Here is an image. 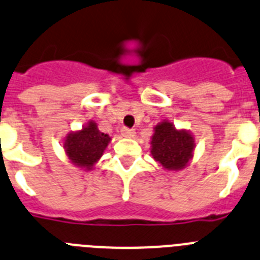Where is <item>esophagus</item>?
Segmentation results:
<instances>
[{
	"label": "esophagus",
	"mask_w": 260,
	"mask_h": 260,
	"mask_svg": "<svg viewBox=\"0 0 260 260\" xmlns=\"http://www.w3.org/2000/svg\"><path fill=\"white\" fill-rule=\"evenodd\" d=\"M121 136L123 137H127V139H133L136 136L135 129H129V128H121Z\"/></svg>",
	"instance_id": "esophagus-1"
}]
</instances>
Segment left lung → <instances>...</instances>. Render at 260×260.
<instances>
[{
  "mask_svg": "<svg viewBox=\"0 0 260 260\" xmlns=\"http://www.w3.org/2000/svg\"><path fill=\"white\" fill-rule=\"evenodd\" d=\"M151 155L167 171L184 170L193 158L194 136L186 129H177L168 120L154 127L151 136Z\"/></svg>",
  "mask_w": 260,
  "mask_h": 260,
  "instance_id": "8db88e82",
  "label": "left lung"
}]
</instances>
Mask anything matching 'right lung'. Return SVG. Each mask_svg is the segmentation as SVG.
<instances>
[{
	"label": "right lung",
	"instance_id": "right-lung-1",
	"mask_svg": "<svg viewBox=\"0 0 260 260\" xmlns=\"http://www.w3.org/2000/svg\"><path fill=\"white\" fill-rule=\"evenodd\" d=\"M111 141L109 135L98 129L97 123L88 121L80 131L70 132L63 140V149L70 162L84 171H90L100 160L107 145Z\"/></svg>",
	"mask_w": 260,
	"mask_h": 260
}]
</instances>
